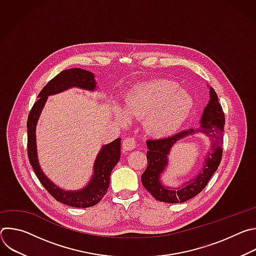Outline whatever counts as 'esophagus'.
Masks as SVG:
<instances>
[{
	"label": "esophagus",
	"mask_w": 256,
	"mask_h": 256,
	"mask_svg": "<svg viewBox=\"0 0 256 256\" xmlns=\"http://www.w3.org/2000/svg\"><path fill=\"white\" fill-rule=\"evenodd\" d=\"M122 148L126 151H132L136 148V140L132 136H128L122 142Z\"/></svg>",
	"instance_id": "obj_1"
}]
</instances>
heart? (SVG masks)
Masks as SVG:
<instances>
[{"label": "heart", "instance_id": "heart-1", "mask_svg": "<svg viewBox=\"0 0 256 256\" xmlns=\"http://www.w3.org/2000/svg\"><path fill=\"white\" fill-rule=\"evenodd\" d=\"M192 97L186 89L167 81L142 83L128 90L124 110L116 109L118 120L128 124L130 120L144 118V128L148 134L162 138L173 134L188 116Z\"/></svg>", "mask_w": 256, "mask_h": 256}]
</instances>
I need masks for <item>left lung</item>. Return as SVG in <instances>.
Instances as JSON below:
<instances>
[{
	"label": "left lung",
	"instance_id": "1",
	"mask_svg": "<svg viewBox=\"0 0 256 256\" xmlns=\"http://www.w3.org/2000/svg\"><path fill=\"white\" fill-rule=\"evenodd\" d=\"M208 87L210 89V100L204 109L198 128L182 130L165 138L147 140V148L149 149L147 152L148 166L142 174V184L157 200L177 204L194 198L206 186L208 180L220 165L223 155L225 116L221 104L218 103L216 93L212 87ZM196 133L206 135L211 144L201 170L194 178L177 188L164 186L160 177L168 166V154L174 144Z\"/></svg>",
	"mask_w": 256,
	"mask_h": 256
}]
</instances>
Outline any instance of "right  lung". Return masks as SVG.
<instances>
[{"label":"right lung","mask_w":256,"mask_h":256,"mask_svg":"<svg viewBox=\"0 0 256 256\" xmlns=\"http://www.w3.org/2000/svg\"><path fill=\"white\" fill-rule=\"evenodd\" d=\"M96 80L93 72L79 68H68L60 72L52 79L38 94V100L32 106L27 120V151L29 162L44 188L60 202L72 208H89L97 204L107 192L110 174L120 158V138L103 144L93 166V174L86 186L78 190L60 188L44 174L38 156L36 146V126L50 95L62 93L70 88H80L87 91L96 90Z\"/></svg>","instance_id":"obj_1"}]
</instances>
